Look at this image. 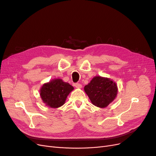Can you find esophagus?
I'll use <instances>...</instances> for the list:
<instances>
[{
  "label": "esophagus",
  "mask_w": 156,
  "mask_h": 156,
  "mask_svg": "<svg viewBox=\"0 0 156 156\" xmlns=\"http://www.w3.org/2000/svg\"><path fill=\"white\" fill-rule=\"evenodd\" d=\"M74 86L76 88H81L82 87V85L80 83H75Z\"/></svg>",
  "instance_id": "obj_1"
}]
</instances>
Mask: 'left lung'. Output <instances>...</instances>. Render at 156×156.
Returning a JSON list of instances; mask_svg holds the SVG:
<instances>
[{"label":"left lung","instance_id":"8db88e82","mask_svg":"<svg viewBox=\"0 0 156 156\" xmlns=\"http://www.w3.org/2000/svg\"><path fill=\"white\" fill-rule=\"evenodd\" d=\"M84 91L92 104L96 107H107L116 96L118 92L115 83L108 78L96 76L84 87Z\"/></svg>","mask_w":156,"mask_h":156}]
</instances>
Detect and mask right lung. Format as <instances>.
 Segmentation results:
<instances>
[{
    "label": "right lung",
    "mask_w": 156,
    "mask_h": 156,
    "mask_svg": "<svg viewBox=\"0 0 156 156\" xmlns=\"http://www.w3.org/2000/svg\"><path fill=\"white\" fill-rule=\"evenodd\" d=\"M73 90L71 84L57 79L44 84L40 90V96L47 105L58 108L64 105L68 95Z\"/></svg>",
    "instance_id": "obj_1"
}]
</instances>
